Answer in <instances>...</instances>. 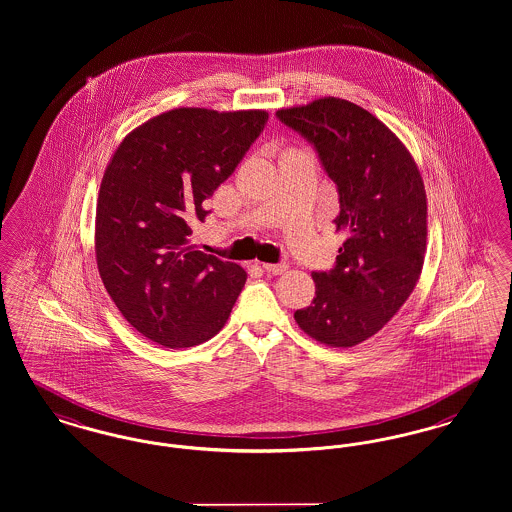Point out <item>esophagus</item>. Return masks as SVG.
I'll use <instances>...</instances> for the list:
<instances>
[{"label":"esophagus","mask_w":512,"mask_h":512,"mask_svg":"<svg viewBox=\"0 0 512 512\" xmlns=\"http://www.w3.org/2000/svg\"><path fill=\"white\" fill-rule=\"evenodd\" d=\"M262 268L266 269L268 273H273V275H281L289 269V266L285 262H281V264H262Z\"/></svg>","instance_id":"1"}]
</instances>
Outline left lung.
Segmentation results:
<instances>
[{"mask_svg":"<svg viewBox=\"0 0 512 512\" xmlns=\"http://www.w3.org/2000/svg\"><path fill=\"white\" fill-rule=\"evenodd\" d=\"M275 117L316 150L339 190L333 221L349 235L333 268L312 271L316 296L296 310V323L329 347H354L399 312L420 277L428 237L420 171L397 136L347 100L322 98Z\"/></svg>","mask_w":512,"mask_h":512,"instance_id":"left-lung-1","label":"left lung"}]
</instances>
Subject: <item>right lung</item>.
Here are the masks:
<instances>
[{
  "mask_svg": "<svg viewBox=\"0 0 512 512\" xmlns=\"http://www.w3.org/2000/svg\"><path fill=\"white\" fill-rule=\"evenodd\" d=\"M266 111L181 108L127 136L96 206V260L123 318L150 341L187 349L212 339L243 291L246 271L198 250L204 202L243 162Z\"/></svg>",
  "mask_w": 512,
  "mask_h": 512,
  "instance_id": "right-lung-1",
  "label": "right lung"
}]
</instances>
